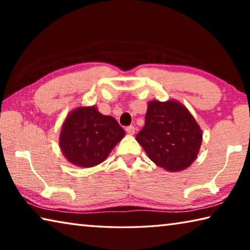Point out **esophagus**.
I'll use <instances>...</instances> for the list:
<instances>
[{
	"label": "esophagus",
	"mask_w": 250,
	"mask_h": 250,
	"mask_svg": "<svg viewBox=\"0 0 250 250\" xmlns=\"http://www.w3.org/2000/svg\"><path fill=\"white\" fill-rule=\"evenodd\" d=\"M125 131H126V132H128L129 134H134V132H135V126H134V125L126 126Z\"/></svg>",
	"instance_id": "esophagus-1"
}]
</instances>
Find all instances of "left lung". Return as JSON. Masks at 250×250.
I'll return each instance as SVG.
<instances>
[{
  "instance_id": "left-lung-1",
  "label": "left lung",
  "mask_w": 250,
  "mask_h": 250,
  "mask_svg": "<svg viewBox=\"0 0 250 250\" xmlns=\"http://www.w3.org/2000/svg\"><path fill=\"white\" fill-rule=\"evenodd\" d=\"M202 137L196 120L179 101L152 100L147 104L146 125L135 139L156 166L179 172L197 158Z\"/></svg>"
}]
</instances>
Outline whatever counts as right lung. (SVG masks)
Here are the masks:
<instances>
[{"label": "right lung", "instance_id": "add662e5", "mask_svg": "<svg viewBox=\"0 0 250 250\" xmlns=\"http://www.w3.org/2000/svg\"><path fill=\"white\" fill-rule=\"evenodd\" d=\"M124 137L115 118L101 115L95 105L79 107L62 124L59 146L71 164L92 167L104 162Z\"/></svg>", "mask_w": 250, "mask_h": 250}]
</instances>
